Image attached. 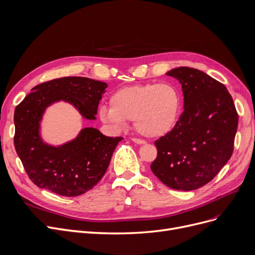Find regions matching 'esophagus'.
Segmentation results:
<instances>
[{"instance_id":"obj_1","label":"esophagus","mask_w":255,"mask_h":255,"mask_svg":"<svg viewBox=\"0 0 255 255\" xmlns=\"http://www.w3.org/2000/svg\"><path fill=\"white\" fill-rule=\"evenodd\" d=\"M131 141L134 142V143H136V144H145V143H146L144 140L139 139V138H131Z\"/></svg>"}]
</instances>
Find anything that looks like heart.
I'll return each instance as SVG.
<instances>
[{
  "instance_id": "obj_1",
  "label": "heart",
  "mask_w": 255,
  "mask_h": 255,
  "mask_svg": "<svg viewBox=\"0 0 255 255\" xmlns=\"http://www.w3.org/2000/svg\"><path fill=\"white\" fill-rule=\"evenodd\" d=\"M110 105L100 108L104 123L123 128L134 120L135 128L149 138L161 137L175 127L181 100L178 89L171 83L136 84L116 90Z\"/></svg>"
}]
</instances>
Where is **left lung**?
Instances as JSON below:
<instances>
[{
  "label": "left lung",
  "instance_id": "8db88e82",
  "mask_svg": "<svg viewBox=\"0 0 255 255\" xmlns=\"http://www.w3.org/2000/svg\"><path fill=\"white\" fill-rule=\"evenodd\" d=\"M181 84L184 108L175 127L155 140L151 171L167 187L191 191L208 183L234 151L239 116L226 87L192 67L167 72Z\"/></svg>",
  "mask_w": 255,
  "mask_h": 255
}]
</instances>
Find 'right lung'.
Masks as SVG:
<instances>
[{
    "instance_id": "1",
    "label": "right lung",
    "mask_w": 255,
    "mask_h": 255,
    "mask_svg": "<svg viewBox=\"0 0 255 255\" xmlns=\"http://www.w3.org/2000/svg\"><path fill=\"white\" fill-rule=\"evenodd\" d=\"M108 85L83 77L54 79L35 86L14 111V146L33 183L61 196H79L104 176L123 137H106L93 128L62 146H50L39 137V121L47 106L65 101L86 119H95Z\"/></svg>"
}]
</instances>
